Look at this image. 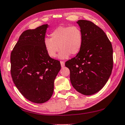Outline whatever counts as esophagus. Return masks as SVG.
Returning a JSON list of instances; mask_svg holds the SVG:
<instances>
[{"instance_id": "esophagus-1", "label": "esophagus", "mask_w": 125, "mask_h": 125, "mask_svg": "<svg viewBox=\"0 0 125 125\" xmlns=\"http://www.w3.org/2000/svg\"><path fill=\"white\" fill-rule=\"evenodd\" d=\"M60 63H61V67H64V65H65V63H64V62H63V61H61L60 62Z\"/></svg>"}]
</instances>
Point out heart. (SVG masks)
Instances as JSON below:
<instances>
[{"mask_svg":"<svg viewBox=\"0 0 125 125\" xmlns=\"http://www.w3.org/2000/svg\"><path fill=\"white\" fill-rule=\"evenodd\" d=\"M51 39L45 38L44 46L50 57L55 58L61 50L58 57L64 60L70 55H75L80 52L83 46V35L78 26H60L50 34Z\"/></svg>","mask_w":125,"mask_h":125,"instance_id":"b5f03b06","label":"heart"}]
</instances>
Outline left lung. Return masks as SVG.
<instances>
[{"mask_svg": "<svg viewBox=\"0 0 125 125\" xmlns=\"http://www.w3.org/2000/svg\"><path fill=\"white\" fill-rule=\"evenodd\" d=\"M76 23L83 33V46L75 57L65 65L70 70L73 87L90 96L99 91L112 74L113 47L104 31L92 22L80 20Z\"/></svg>", "mask_w": 125, "mask_h": 125, "instance_id": "obj_1", "label": "left lung"}]
</instances>
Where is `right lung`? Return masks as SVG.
<instances>
[{
  "mask_svg": "<svg viewBox=\"0 0 125 125\" xmlns=\"http://www.w3.org/2000/svg\"><path fill=\"white\" fill-rule=\"evenodd\" d=\"M47 24L25 31L11 53V74L17 89L26 99L43 103L52 96L54 81L61 70L44 46Z\"/></svg>",
  "mask_w": 125,
  "mask_h": 125,
  "instance_id": "add662e5",
  "label": "right lung"
}]
</instances>
